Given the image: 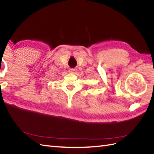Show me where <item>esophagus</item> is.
Returning a JSON list of instances; mask_svg holds the SVG:
<instances>
[{"instance_id": "esophagus-1", "label": "esophagus", "mask_w": 154, "mask_h": 154, "mask_svg": "<svg viewBox=\"0 0 154 154\" xmlns=\"http://www.w3.org/2000/svg\"><path fill=\"white\" fill-rule=\"evenodd\" d=\"M69 72L70 73H75L76 72V69H70L69 70Z\"/></svg>"}]
</instances>
